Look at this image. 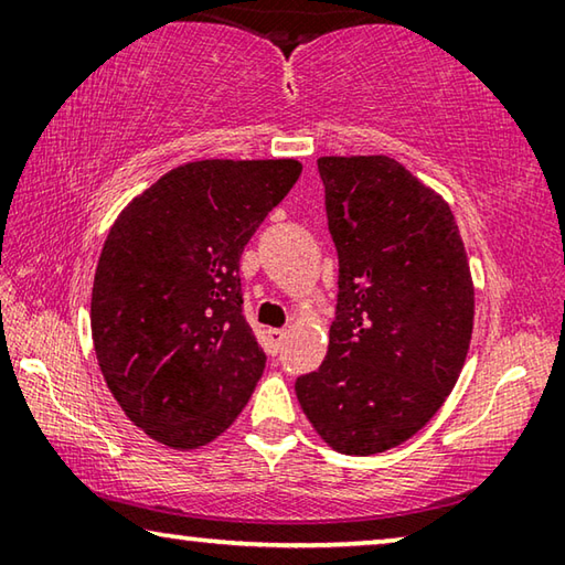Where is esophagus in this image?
Wrapping results in <instances>:
<instances>
[{"mask_svg": "<svg viewBox=\"0 0 565 565\" xmlns=\"http://www.w3.org/2000/svg\"><path fill=\"white\" fill-rule=\"evenodd\" d=\"M284 339H286V331L284 329H269V353L279 351Z\"/></svg>", "mask_w": 565, "mask_h": 565, "instance_id": "obj_1", "label": "esophagus"}]
</instances>
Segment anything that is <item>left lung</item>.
Here are the masks:
<instances>
[{
    "label": "left lung",
    "mask_w": 565,
    "mask_h": 565,
    "mask_svg": "<svg viewBox=\"0 0 565 565\" xmlns=\"http://www.w3.org/2000/svg\"><path fill=\"white\" fill-rule=\"evenodd\" d=\"M339 252L337 319L296 381L333 451L371 456L418 434L451 394L473 333V279L446 199L396 159L321 157Z\"/></svg>",
    "instance_id": "left-lung-1"
}]
</instances>
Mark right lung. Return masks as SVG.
<instances>
[{
  "label": "right lung",
  "instance_id": "add662e5",
  "mask_svg": "<svg viewBox=\"0 0 565 565\" xmlns=\"http://www.w3.org/2000/svg\"><path fill=\"white\" fill-rule=\"evenodd\" d=\"M296 159H202L121 209L92 286V341L124 414L177 451L234 424L266 356L242 313L238 259L301 177Z\"/></svg>",
  "mask_w": 565,
  "mask_h": 565
}]
</instances>
